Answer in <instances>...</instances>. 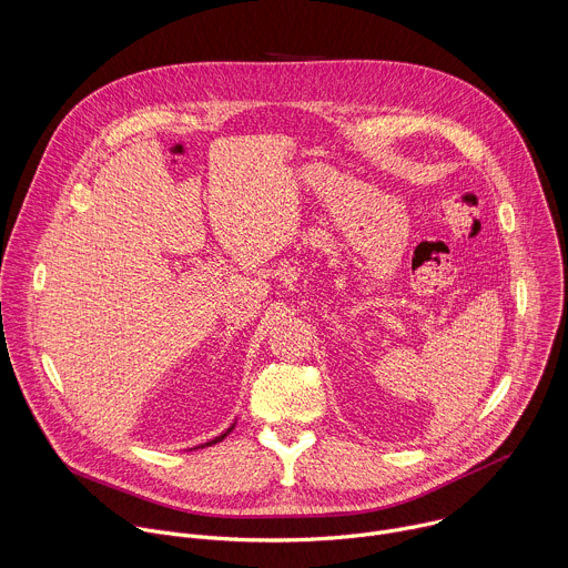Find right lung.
Masks as SVG:
<instances>
[{"mask_svg":"<svg viewBox=\"0 0 568 568\" xmlns=\"http://www.w3.org/2000/svg\"><path fill=\"white\" fill-rule=\"evenodd\" d=\"M234 426H236V422H234V424H232V426H230V428H227V430H225V433H223V435H219V437H214V439H210V442H207V444H203V448H205V446H212V444H219V442H223V439H225V437H227V435H230V433H232V430H234ZM199 448H201V446H199Z\"/></svg>","mask_w":568,"mask_h":568,"instance_id":"1","label":"right lung"}]
</instances>
